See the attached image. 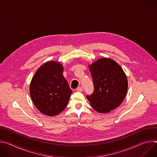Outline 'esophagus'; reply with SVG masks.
Segmentation results:
<instances>
[{
    "mask_svg": "<svg viewBox=\"0 0 157 157\" xmlns=\"http://www.w3.org/2000/svg\"><path fill=\"white\" fill-rule=\"evenodd\" d=\"M76 90H77V91H78V92H82V90H83L82 87V86H79V87H77Z\"/></svg>",
    "mask_w": 157,
    "mask_h": 157,
    "instance_id": "obj_1",
    "label": "esophagus"
}]
</instances>
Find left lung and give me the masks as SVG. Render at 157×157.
Returning a JSON list of instances; mask_svg holds the SVG:
<instances>
[{
    "instance_id": "left-lung-1",
    "label": "left lung",
    "mask_w": 157,
    "mask_h": 157,
    "mask_svg": "<svg viewBox=\"0 0 157 157\" xmlns=\"http://www.w3.org/2000/svg\"><path fill=\"white\" fill-rule=\"evenodd\" d=\"M93 78L94 91L86 95L92 107L99 113H107L124 101L128 87L122 68L115 61L101 58L89 66Z\"/></svg>"
}]
</instances>
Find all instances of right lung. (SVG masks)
<instances>
[{
    "mask_svg": "<svg viewBox=\"0 0 157 157\" xmlns=\"http://www.w3.org/2000/svg\"><path fill=\"white\" fill-rule=\"evenodd\" d=\"M63 71L61 64L49 61L40 67L32 79L30 96L36 107L43 114L56 116L68 104L72 91Z\"/></svg>",
    "mask_w": 157,
    "mask_h": 157,
    "instance_id": "add662e5",
    "label": "right lung"
}]
</instances>
